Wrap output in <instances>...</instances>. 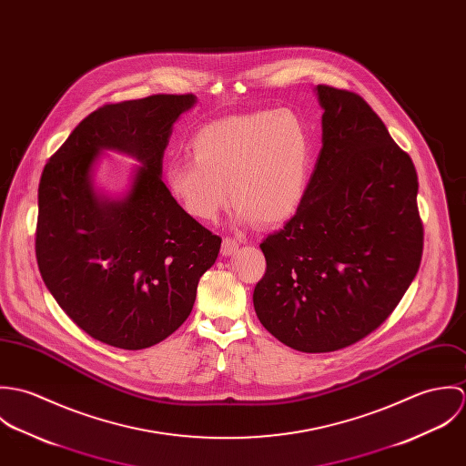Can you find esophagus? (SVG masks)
<instances>
[{
    "mask_svg": "<svg viewBox=\"0 0 466 466\" xmlns=\"http://www.w3.org/2000/svg\"><path fill=\"white\" fill-rule=\"evenodd\" d=\"M237 249H238V240H235V238H231V237H226V238L222 240V255H224V257H231Z\"/></svg>",
    "mask_w": 466,
    "mask_h": 466,
    "instance_id": "1",
    "label": "esophagus"
}]
</instances>
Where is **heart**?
<instances>
[{
	"instance_id": "obj_1",
	"label": "heart",
	"mask_w": 466,
	"mask_h": 466,
	"mask_svg": "<svg viewBox=\"0 0 466 466\" xmlns=\"http://www.w3.org/2000/svg\"><path fill=\"white\" fill-rule=\"evenodd\" d=\"M192 157L165 168L170 194L192 217L211 222L231 199L244 220L279 224L305 199L312 141L292 111H253L211 122L190 141Z\"/></svg>"
}]
</instances>
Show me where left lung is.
<instances>
[{
	"label": "left lung",
	"instance_id": "obj_1",
	"mask_svg": "<svg viewBox=\"0 0 466 466\" xmlns=\"http://www.w3.org/2000/svg\"><path fill=\"white\" fill-rule=\"evenodd\" d=\"M323 148L294 217L260 244L253 303L283 344L327 353L375 332L423 253L412 159L357 93L318 87Z\"/></svg>",
	"mask_w": 466,
	"mask_h": 466
}]
</instances>
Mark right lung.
Masks as SVG:
<instances>
[{
	"label": "right lung",
	"instance_id": "right-lung-1",
	"mask_svg": "<svg viewBox=\"0 0 466 466\" xmlns=\"http://www.w3.org/2000/svg\"><path fill=\"white\" fill-rule=\"evenodd\" d=\"M194 104L190 93L106 104L43 170L39 272L67 318L109 346L143 350L176 332L194 309L200 276L218 257L222 238L161 181L172 126ZM102 147L144 163L126 200H100L92 190L90 168Z\"/></svg>",
	"mask_w": 466,
	"mask_h": 466
}]
</instances>
